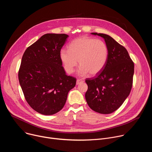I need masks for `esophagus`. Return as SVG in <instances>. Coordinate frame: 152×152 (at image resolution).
Here are the masks:
<instances>
[{
  "instance_id": "esophagus-1",
  "label": "esophagus",
  "mask_w": 152,
  "mask_h": 152,
  "mask_svg": "<svg viewBox=\"0 0 152 152\" xmlns=\"http://www.w3.org/2000/svg\"><path fill=\"white\" fill-rule=\"evenodd\" d=\"M83 82V81L82 80L78 79H77V80H76V84H77V85H79V84H80V83H82V82Z\"/></svg>"
}]
</instances>
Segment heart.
<instances>
[{
  "label": "heart",
  "mask_w": 152,
  "mask_h": 152,
  "mask_svg": "<svg viewBox=\"0 0 152 152\" xmlns=\"http://www.w3.org/2000/svg\"><path fill=\"white\" fill-rule=\"evenodd\" d=\"M68 48L69 50L64 49L60 50L59 58L64 70L69 74L74 72L77 61L81 75L88 73L93 76L97 75L107 63L109 49L102 39L81 37L72 41Z\"/></svg>",
  "instance_id": "heart-1"
}]
</instances>
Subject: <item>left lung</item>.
Returning a JSON list of instances; mask_svg holds the SVG:
<instances>
[{"label": "left lung", "mask_w": 152, "mask_h": 152, "mask_svg": "<svg viewBox=\"0 0 152 152\" xmlns=\"http://www.w3.org/2000/svg\"><path fill=\"white\" fill-rule=\"evenodd\" d=\"M103 37L109 49L104 69L96 76L86 79L88 90L85 99L91 110L100 114H111L121 106L131 93L134 63L126 48L111 37L91 33Z\"/></svg>", "instance_id": "left-lung-1"}]
</instances>
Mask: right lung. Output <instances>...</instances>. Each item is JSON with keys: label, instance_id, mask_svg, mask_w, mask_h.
<instances>
[{"label": "right lung", "instance_id": "right-lung-1", "mask_svg": "<svg viewBox=\"0 0 152 152\" xmlns=\"http://www.w3.org/2000/svg\"><path fill=\"white\" fill-rule=\"evenodd\" d=\"M68 35L46 34L25 50L18 70L25 98L34 110L43 115L61 111L76 79L66 74L59 52Z\"/></svg>", "mask_w": 152, "mask_h": 152}]
</instances>
